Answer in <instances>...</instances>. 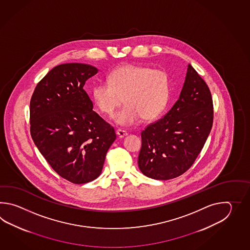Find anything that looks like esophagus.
Segmentation results:
<instances>
[{
	"label": "esophagus",
	"instance_id": "obj_1",
	"mask_svg": "<svg viewBox=\"0 0 250 250\" xmlns=\"http://www.w3.org/2000/svg\"><path fill=\"white\" fill-rule=\"evenodd\" d=\"M116 134H117L118 138H123L127 136V131L124 130V129H120L119 128V129L116 130Z\"/></svg>",
	"mask_w": 250,
	"mask_h": 250
}]
</instances>
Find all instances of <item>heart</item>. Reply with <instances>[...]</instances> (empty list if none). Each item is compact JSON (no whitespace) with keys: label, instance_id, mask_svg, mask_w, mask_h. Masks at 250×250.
<instances>
[{"label":"heart","instance_id":"b5f03b06","mask_svg":"<svg viewBox=\"0 0 250 250\" xmlns=\"http://www.w3.org/2000/svg\"><path fill=\"white\" fill-rule=\"evenodd\" d=\"M109 82H99L92 89V98L100 112L112 117L122 126L137 123L139 118L153 121L165 111L170 97V78L162 69L127 64L114 69L108 77Z\"/></svg>","mask_w":250,"mask_h":250}]
</instances>
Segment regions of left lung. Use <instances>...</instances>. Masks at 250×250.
Returning a JSON list of instances; mask_svg holds the SVG:
<instances>
[{
	"label": "left lung",
	"mask_w": 250,
	"mask_h": 250,
	"mask_svg": "<svg viewBox=\"0 0 250 250\" xmlns=\"http://www.w3.org/2000/svg\"><path fill=\"white\" fill-rule=\"evenodd\" d=\"M212 109L208 85L188 64L178 101L164 117L141 133L138 164L144 175L167 181L188 170L211 131Z\"/></svg>",
	"instance_id": "1"
}]
</instances>
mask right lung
<instances>
[{
	"instance_id": "obj_1",
	"label": "right lung",
	"mask_w": 250,
	"mask_h": 250,
	"mask_svg": "<svg viewBox=\"0 0 250 250\" xmlns=\"http://www.w3.org/2000/svg\"><path fill=\"white\" fill-rule=\"evenodd\" d=\"M97 72L88 64L58 65L38 83L30 100L34 143L53 170L74 184L101 174L116 139L114 128L93 111L83 88Z\"/></svg>"
}]
</instances>
